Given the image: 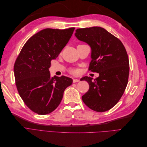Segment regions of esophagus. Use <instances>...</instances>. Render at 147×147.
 I'll list each match as a JSON object with an SVG mask.
<instances>
[{
  "label": "esophagus",
  "mask_w": 147,
  "mask_h": 147,
  "mask_svg": "<svg viewBox=\"0 0 147 147\" xmlns=\"http://www.w3.org/2000/svg\"><path fill=\"white\" fill-rule=\"evenodd\" d=\"M80 80L78 79H73V82L74 83H77Z\"/></svg>",
  "instance_id": "1"
}]
</instances>
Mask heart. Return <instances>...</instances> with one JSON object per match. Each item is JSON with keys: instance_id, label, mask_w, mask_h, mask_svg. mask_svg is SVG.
Masks as SVG:
<instances>
[{"instance_id": "1", "label": "heart", "mask_w": 147, "mask_h": 147, "mask_svg": "<svg viewBox=\"0 0 147 147\" xmlns=\"http://www.w3.org/2000/svg\"><path fill=\"white\" fill-rule=\"evenodd\" d=\"M71 72L73 74H75V73H76V70H75V69H72V70H71Z\"/></svg>"}]
</instances>
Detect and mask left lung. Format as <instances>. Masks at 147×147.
Masks as SVG:
<instances>
[{
	"instance_id": "obj_1",
	"label": "left lung",
	"mask_w": 147,
	"mask_h": 147,
	"mask_svg": "<svg viewBox=\"0 0 147 147\" xmlns=\"http://www.w3.org/2000/svg\"><path fill=\"white\" fill-rule=\"evenodd\" d=\"M75 35L91 47L89 70L99 74L94 80L80 79L90 85L82 100L96 112H105L118 103L127 84L129 63L126 49L118 38L98 26L77 29Z\"/></svg>"
}]
</instances>
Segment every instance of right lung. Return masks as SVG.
Wrapping results in <instances>:
<instances>
[{
	"mask_svg": "<svg viewBox=\"0 0 147 147\" xmlns=\"http://www.w3.org/2000/svg\"><path fill=\"white\" fill-rule=\"evenodd\" d=\"M75 28L43 29L26 42L14 65L18 91L25 104L38 115L54 111L64 91L72 83L67 77H51V61L58 56L68 43Z\"/></svg>",
	"mask_w": 147,
	"mask_h": 147,
	"instance_id": "right-lung-1",
	"label": "right lung"
}]
</instances>
